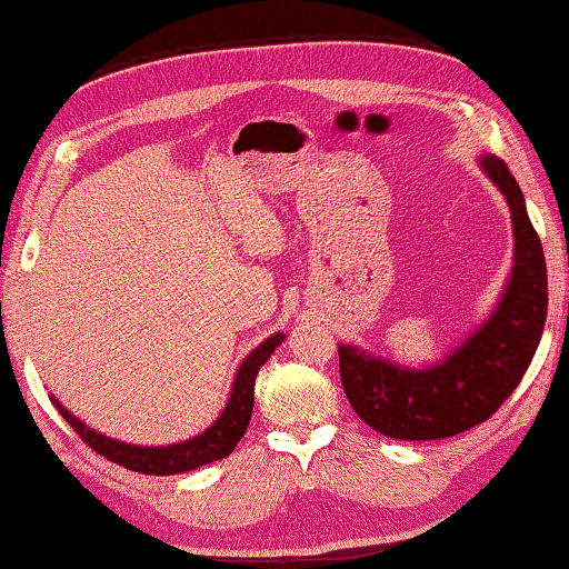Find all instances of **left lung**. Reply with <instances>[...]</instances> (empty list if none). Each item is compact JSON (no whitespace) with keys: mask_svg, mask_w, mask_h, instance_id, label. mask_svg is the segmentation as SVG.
<instances>
[{"mask_svg":"<svg viewBox=\"0 0 569 569\" xmlns=\"http://www.w3.org/2000/svg\"><path fill=\"white\" fill-rule=\"evenodd\" d=\"M511 207L516 262L511 281L486 325L437 368L403 370L339 347V378L355 413L380 435L429 442L488 421L521 383L547 321V262L523 193L501 158H482Z\"/></svg>","mask_w":569,"mask_h":569,"instance_id":"obj_1","label":"left lung"}]
</instances>
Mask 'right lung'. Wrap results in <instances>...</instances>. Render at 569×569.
Segmentation results:
<instances>
[{
	"instance_id": "1",
	"label": "right lung",
	"mask_w": 569,
	"mask_h": 569,
	"mask_svg": "<svg viewBox=\"0 0 569 569\" xmlns=\"http://www.w3.org/2000/svg\"><path fill=\"white\" fill-rule=\"evenodd\" d=\"M283 342V335H273L262 342L258 350L248 355V360L242 362L237 370V380L230 396V403L222 411V417L214 421V427H209L201 437H193L189 442L173 445V447H132L124 442H114V439L101 437L97 431L83 427L79 419H73L61 403L56 401V409L61 411V417L71 423L76 435L81 437V442L94 449L97 455L107 457L109 462L122 465L127 470L142 472V475H176L186 470H197L201 465L224 460L232 452L237 442L244 437L250 417H252V403H256V378L258 370L266 366V360L276 352V347Z\"/></svg>"
}]
</instances>
